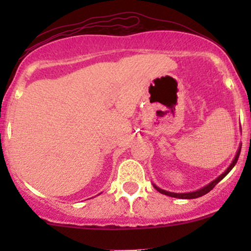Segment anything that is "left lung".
I'll return each mask as SVG.
<instances>
[{
    "instance_id": "left-lung-1",
    "label": "left lung",
    "mask_w": 251,
    "mask_h": 251,
    "mask_svg": "<svg viewBox=\"0 0 251 251\" xmlns=\"http://www.w3.org/2000/svg\"><path fill=\"white\" fill-rule=\"evenodd\" d=\"M241 146H242V144H241V145H240V148H238L237 152H236V155H235L234 160H232L231 164H230V165H229V168H227V169L226 170V171L223 172V174L218 176V177L216 178V179H214V180H212V181H210V183L208 184V185L203 186V188H201V189L196 190V191H192V192H183V194H176V192H170V191H166V190H163V189L158 188V186L155 185V184H153V188H154L155 190H157V191H159L160 194H163V195H166V196H170V197L180 198V200H194V198L201 197V196H204V195H205V194H208V192L210 191V190H212V189H214L216 184H218V183H220V181H221L222 179H223V178L226 177V176L227 174H229L230 171H231L232 168H234V166H235V164L237 163V160H238V157H240V153H241Z\"/></svg>"
}]
</instances>
